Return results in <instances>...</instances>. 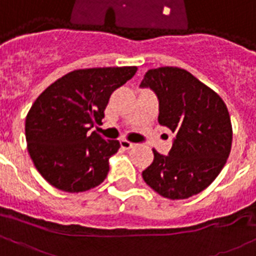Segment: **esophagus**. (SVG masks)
<instances>
[{
	"label": "esophagus",
	"mask_w": 256,
	"mask_h": 256,
	"mask_svg": "<svg viewBox=\"0 0 256 256\" xmlns=\"http://www.w3.org/2000/svg\"><path fill=\"white\" fill-rule=\"evenodd\" d=\"M120 144H121V147L124 148V150H130V148H132L135 146L134 143L126 140V139H121V142H120Z\"/></svg>",
	"instance_id": "34e87169"
}]
</instances>
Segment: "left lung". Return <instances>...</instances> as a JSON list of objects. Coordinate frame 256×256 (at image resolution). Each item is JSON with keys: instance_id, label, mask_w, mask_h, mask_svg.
Returning <instances> with one entry per match:
<instances>
[{"instance_id": "obj_1", "label": "left lung", "mask_w": 256, "mask_h": 256, "mask_svg": "<svg viewBox=\"0 0 256 256\" xmlns=\"http://www.w3.org/2000/svg\"><path fill=\"white\" fill-rule=\"evenodd\" d=\"M142 87L158 98V124L176 134L168 156L154 151L142 172L146 184L172 200L188 199L207 188L230 154L233 128L224 100L188 70L151 68Z\"/></svg>"}]
</instances>
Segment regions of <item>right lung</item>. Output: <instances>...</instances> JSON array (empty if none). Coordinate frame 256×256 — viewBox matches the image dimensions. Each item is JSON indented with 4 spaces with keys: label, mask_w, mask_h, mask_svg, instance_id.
I'll return each instance as SVG.
<instances>
[{
    "label": "right lung",
    "mask_w": 256,
    "mask_h": 256,
    "mask_svg": "<svg viewBox=\"0 0 256 256\" xmlns=\"http://www.w3.org/2000/svg\"><path fill=\"white\" fill-rule=\"evenodd\" d=\"M136 66L78 68L36 98L26 117L27 150L45 181L65 192L96 188L109 172L118 140L88 130L100 124L113 92L132 79Z\"/></svg>",
    "instance_id": "1"
}]
</instances>
